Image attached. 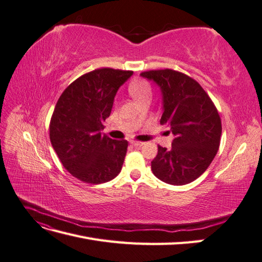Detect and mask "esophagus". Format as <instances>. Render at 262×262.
Returning <instances> with one entry per match:
<instances>
[{
    "label": "esophagus",
    "mask_w": 262,
    "mask_h": 262,
    "mask_svg": "<svg viewBox=\"0 0 262 262\" xmlns=\"http://www.w3.org/2000/svg\"><path fill=\"white\" fill-rule=\"evenodd\" d=\"M130 144L136 147H141L142 145H144L143 142H139V141H130Z\"/></svg>",
    "instance_id": "obj_1"
}]
</instances>
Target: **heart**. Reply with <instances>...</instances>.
<instances>
[{
    "instance_id": "obj_1",
    "label": "heart",
    "mask_w": 262,
    "mask_h": 262,
    "mask_svg": "<svg viewBox=\"0 0 262 262\" xmlns=\"http://www.w3.org/2000/svg\"><path fill=\"white\" fill-rule=\"evenodd\" d=\"M129 92L137 101L152 96V89L148 82L144 80H137L130 84Z\"/></svg>"
}]
</instances>
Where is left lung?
Instances as JSON below:
<instances>
[{"instance_id": "1", "label": "left lung", "mask_w": 262, "mask_h": 262, "mask_svg": "<svg viewBox=\"0 0 262 262\" xmlns=\"http://www.w3.org/2000/svg\"><path fill=\"white\" fill-rule=\"evenodd\" d=\"M141 76L160 87L161 124L175 137L170 148L158 145L152 171L166 184L187 185L207 170L217 153L222 134L217 110L200 84L186 74L166 69Z\"/></svg>"}]
</instances>
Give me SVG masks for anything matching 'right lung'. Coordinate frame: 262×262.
Here are the masks:
<instances>
[{"instance_id":"add662e5","label":"right lung","mask_w":262,"mask_h":262,"mask_svg":"<svg viewBox=\"0 0 262 262\" xmlns=\"http://www.w3.org/2000/svg\"><path fill=\"white\" fill-rule=\"evenodd\" d=\"M132 71L99 69L82 75L62 93L50 121V141L64 168L84 182L102 184L121 170L125 140L102 134L118 90Z\"/></svg>"}]
</instances>
